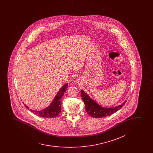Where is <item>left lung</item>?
Returning <instances> with one entry per match:
<instances>
[{
    "label": "left lung",
    "instance_id": "left-lung-1",
    "mask_svg": "<svg viewBox=\"0 0 153 153\" xmlns=\"http://www.w3.org/2000/svg\"><path fill=\"white\" fill-rule=\"evenodd\" d=\"M81 97L85 105L86 111L88 115L93 118H102L110 116L120 110L124 105L126 100L121 105L113 108H104L99 105L93 99L88 96V94L85 93L83 90H81Z\"/></svg>",
    "mask_w": 153,
    "mask_h": 153
}]
</instances>
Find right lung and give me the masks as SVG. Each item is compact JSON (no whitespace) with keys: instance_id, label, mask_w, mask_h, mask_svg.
I'll return each instance as SVG.
<instances>
[{"instance_id":"obj_1","label":"right lung","mask_w":153,"mask_h":153,"mask_svg":"<svg viewBox=\"0 0 153 153\" xmlns=\"http://www.w3.org/2000/svg\"><path fill=\"white\" fill-rule=\"evenodd\" d=\"M68 88V84L65 83L61 88L58 93H57L54 100L51 102L49 106L45 109L42 111H34L30 109V111H32L33 113L36 115L44 117V118H54L58 116L61 111V104H62V97L63 96L64 93L65 92L67 88ZM24 104V103H23ZM26 108L29 109V108L24 104Z\"/></svg>"}]
</instances>
